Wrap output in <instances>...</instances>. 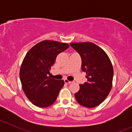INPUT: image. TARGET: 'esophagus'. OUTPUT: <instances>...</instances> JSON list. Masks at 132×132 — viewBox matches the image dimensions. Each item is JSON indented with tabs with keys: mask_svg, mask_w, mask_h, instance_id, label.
Listing matches in <instances>:
<instances>
[{
	"mask_svg": "<svg viewBox=\"0 0 132 132\" xmlns=\"http://www.w3.org/2000/svg\"><path fill=\"white\" fill-rule=\"evenodd\" d=\"M64 82L66 84H71V83H73V82H72V81H70L68 80V79H65L64 80Z\"/></svg>",
	"mask_w": 132,
	"mask_h": 132,
	"instance_id": "obj_1",
	"label": "esophagus"
}]
</instances>
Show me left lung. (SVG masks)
<instances>
[{"mask_svg": "<svg viewBox=\"0 0 132 132\" xmlns=\"http://www.w3.org/2000/svg\"><path fill=\"white\" fill-rule=\"evenodd\" d=\"M70 45L80 55L82 70L87 81L80 84L75 94L77 102L87 108L98 106L105 100L112 87L114 69L107 53L91 42L71 43Z\"/></svg>", "mask_w": 132, "mask_h": 132, "instance_id": "left-lung-1", "label": "left lung"}]
</instances>
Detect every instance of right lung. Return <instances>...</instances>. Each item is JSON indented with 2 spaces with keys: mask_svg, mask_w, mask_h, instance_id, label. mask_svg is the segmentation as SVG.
I'll use <instances>...</instances> for the list:
<instances>
[{
  "mask_svg": "<svg viewBox=\"0 0 132 132\" xmlns=\"http://www.w3.org/2000/svg\"><path fill=\"white\" fill-rule=\"evenodd\" d=\"M70 46L65 43L44 40L25 55L20 70L22 87L28 99L38 107H47L56 100L63 80L48 77L58 54Z\"/></svg>",
  "mask_w": 132,
  "mask_h": 132,
  "instance_id": "1",
  "label": "right lung"
}]
</instances>
